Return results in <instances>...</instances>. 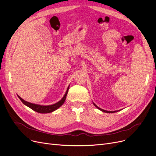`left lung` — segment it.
I'll list each match as a JSON object with an SVG mask.
<instances>
[{
  "label": "left lung",
  "instance_id": "left-lung-1",
  "mask_svg": "<svg viewBox=\"0 0 156 156\" xmlns=\"http://www.w3.org/2000/svg\"><path fill=\"white\" fill-rule=\"evenodd\" d=\"M94 105H95L98 108V109H100V110H101V111H103V112H108V113H112V112H115L116 111H105V110H103V109H101V108H100V107H98L96 105H95V104H94Z\"/></svg>",
  "mask_w": 156,
  "mask_h": 156
}]
</instances>
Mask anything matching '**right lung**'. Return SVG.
Instances as JSON below:
<instances>
[{
	"label": "right lung",
	"instance_id": "right-lung-1",
	"mask_svg": "<svg viewBox=\"0 0 156 156\" xmlns=\"http://www.w3.org/2000/svg\"><path fill=\"white\" fill-rule=\"evenodd\" d=\"M68 89H69V87L68 88L66 92L65 95L62 98V100H61L60 101H59L58 102H57L56 103H55V104L51 105L45 106V105H37V104H34V103H29V102L25 101L24 100H23V99L19 96H18V98L20 99V100L23 103H24L25 105L30 107L31 109L34 110L36 112H40V113H49V112H53V111L57 109L58 108H59L64 103V101L66 100V98L67 94H68Z\"/></svg>",
	"mask_w": 156,
	"mask_h": 156
}]
</instances>
